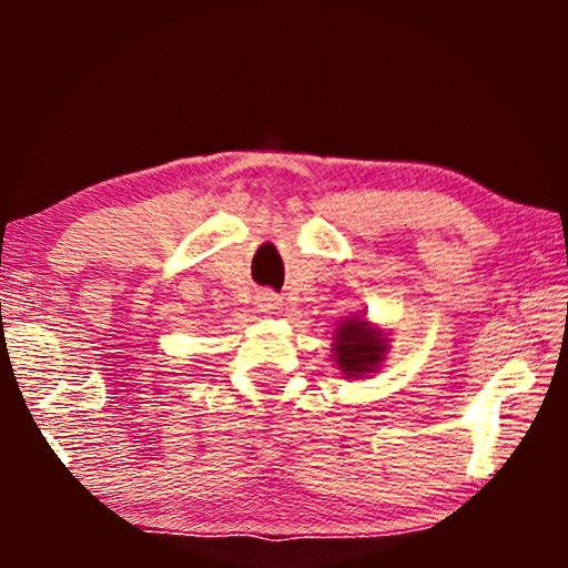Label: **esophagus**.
<instances>
[{
	"label": "esophagus",
	"instance_id": "34e87169",
	"mask_svg": "<svg viewBox=\"0 0 568 568\" xmlns=\"http://www.w3.org/2000/svg\"><path fill=\"white\" fill-rule=\"evenodd\" d=\"M282 305V297L274 290H258L255 292V307L261 310V313H274V310Z\"/></svg>",
	"mask_w": 568,
	"mask_h": 568
}]
</instances>
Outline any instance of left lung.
I'll list each match as a JSON object with an SVG mask.
<instances>
[{
  "label": "left lung",
  "mask_w": 568,
  "mask_h": 568,
  "mask_svg": "<svg viewBox=\"0 0 568 568\" xmlns=\"http://www.w3.org/2000/svg\"><path fill=\"white\" fill-rule=\"evenodd\" d=\"M385 341L367 321H348L336 331V362L344 375L359 377L383 362Z\"/></svg>",
  "instance_id": "obj_1"
}]
</instances>
